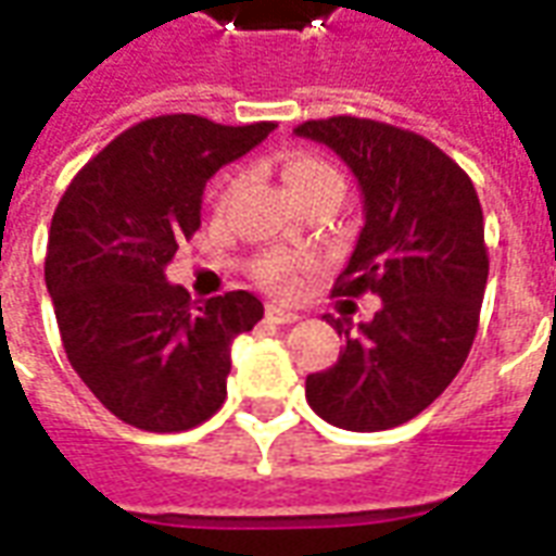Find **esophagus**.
Listing matches in <instances>:
<instances>
[{
  "label": "esophagus",
  "mask_w": 556,
  "mask_h": 556,
  "mask_svg": "<svg viewBox=\"0 0 556 556\" xmlns=\"http://www.w3.org/2000/svg\"><path fill=\"white\" fill-rule=\"evenodd\" d=\"M265 315H267V320H274V324H298V320L303 318V315H300V312L282 309V306H274V303H270V306H267Z\"/></svg>",
  "instance_id": "1"
}]
</instances>
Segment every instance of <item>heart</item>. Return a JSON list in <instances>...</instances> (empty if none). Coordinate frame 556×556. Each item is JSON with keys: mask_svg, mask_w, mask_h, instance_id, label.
Returning <instances> with one entry per match:
<instances>
[{"mask_svg": "<svg viewBox=\"0 0 556 556\" xmlns=\"http://www.w3.org/2000/svg\"><path fill=\"white\" fill-rule=\"evenodd\" d=\"M282 179L286 185L291 188V194L298 197L300 203L309 205L315 200H327V197H339L344 194V179L341 174L332 167L330 162H324L318 155H312V152H303V150H291L282 155ZM238 188V174H226L220 179L215 191V203L217 205H226L229 203V197L236 194ZM256 274L258 279L270 286V289H294L298 286V277H300V267L286 256H265L258 258L256 265Z\"/></svg>", "mask_w": 556, "mask_h": 556, "instance_id": "b5f03b06", "label": "heart"}]
</instances>
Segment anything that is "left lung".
Instances as JSON below:
<instances>
[{
  "label": "left lung",
  "instance_id": "1",
  "mask_svg": "<svg viewBox=\"0 0 556 556\" xmlns=\"http://www.w3.org/2000/svg\"><path fill=\"white\" fill-rule=\"evenodd\" d=\"M294 131L327 143L362 188L365 226L332 298L382 300L356 330L324 315L348 344L306 377V401L344 430H389L425 413L475 344L489 277L483 208L466 170L415 131L351 114Z\"/></svg>",
  "mask_w": 556,
  "mask_h": 556
}]
</instances>
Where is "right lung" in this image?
Here are the masks:
<instances>
[{"instance_id": "add662e5", "label": "right lung", "mask_w": 556, "mask_h": 556, "mask_svg": "<svg viewBox=\"0 0 556 556\" xmlns=\"http://www.w3.org/2000/svg\"><path fill=\"white\" fill-rule=\"evenodd\" d=\"M274 126L150 117L97 152L61 197L47 244L61 344L81 382L126 425L179 433L224 406L229 344L265 306L250 291L197 306L164 267L200 229L205 182Z\"/></svg>"}]
</instances>
